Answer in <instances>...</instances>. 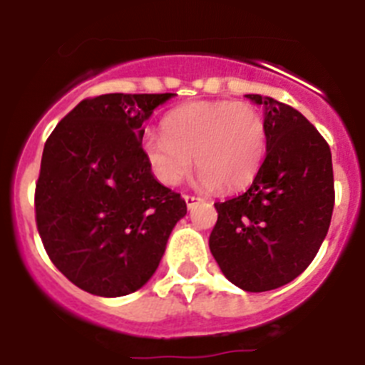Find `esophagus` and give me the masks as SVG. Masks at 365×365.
I'll return each mask as SVG.
<instances>
[{"instance_id":"esophagus-1","label":"esophagus","mask_w":365,"mask_h":365,"mask_svg":"<svg viewBox=\"0 0 365 365\" xmlns=\"http://www.w3.org/2000/svg\"><path fill=\"white\" fill-rule=\"evenodd\" d=\"M185 201H186V206H188V208H193L195 205L202 202V199L197 197V195H190V193H186Z\"/></svg>"}]
</instances>
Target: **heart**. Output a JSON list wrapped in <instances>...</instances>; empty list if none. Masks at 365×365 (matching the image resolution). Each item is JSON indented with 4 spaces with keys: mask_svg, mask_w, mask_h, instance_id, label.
I'll return each instance as SVG.
<instances>
[{
    "mask_svg": "<svg viewBox=\"0 0 365 365\" xmlns=\"http://www.w3.org/2000/svg\"><path fill=\"white\" fill-rule=\"evenodd\" d=\"M164 133L146 131L140 146L151 173L164 186H177L195 166L205 188L237 192L247 188L269 150V125L248 102L215 100L173 109Z\"/></svg>",
    "mask_w": 365,
    "mask_h": 365,
    "instance_id": "heart-1",
    "label": "heart"
}]
</instances>
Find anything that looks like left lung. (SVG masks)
<instances>
[{"label": "left lung", "instance_id": "obj_1", "mask_svg": "<svg viewBox=\"0 0 365 365\" xmlns=\"http://www.w3.org/2000/svg\"><path fill=\"white\" fill-rule=\"evenodd\" d=\"M265 106L269 150L245 193L215 202L210 252L234 285L265 292L298 278L320 250L334 208L331 150L298 109L270 96Z\"/></svg>", "mask_w": 365, "mask_h": 365}]
</instances>
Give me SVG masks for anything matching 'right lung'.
<instances>
[{
  "label": "right lung",
  "mask_w": 365,
  "mask_h": 365,
  "mask_svg": "<svg viewBox=\"0 0 365 365\" xmlns=\"http://www.w3.org/2000/svg\"><path fill=\"white\" fill-rule=\"evenodd\" d=\"M173 93L82 100L45 143L34 192L45 252L82 291L131 294L153 276L186 202L155 179L143 124Z\"/></svg>",
  "instance_id": "right-lung-1"
}]
</instances>
